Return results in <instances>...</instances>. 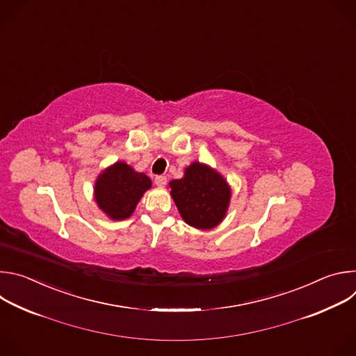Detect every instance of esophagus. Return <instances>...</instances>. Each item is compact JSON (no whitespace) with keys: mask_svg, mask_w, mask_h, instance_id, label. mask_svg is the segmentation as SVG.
<instances>
[{"mask_svg":"<svg viewBox=\"0 0 356 356\" xmlns=\"http://www.w3.org/2000/svg\"><path fill=\"white\" fill-rule=\"evenodd\" d=\"M155 183H156L158 187H163V186H166L168 179H166V176H156L155 177Z\"/></svg>","mask_w":356,"mask_h":356,"instance_id":"1","label":"esophagus"}]
</instances>
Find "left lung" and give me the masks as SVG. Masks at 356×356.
Segmentation results:
<instances>
[{
	"label": "left lung",
	"mask_w": 356,
	"mask_h": 356,
	"mask_svg": "<svg viewBox=\"0 0 356 356\" xmlns=\"http://www.w3.org/2000/svg\"><path fill=\"white\" fill-rule=\"evenodd\" d=\"M181 218L197 229H211L225 217L231 188L227 180L209 165L193 162L184 176L169 183Z\"/></svg>",
	"instance_id": "1"
}]
</instances>
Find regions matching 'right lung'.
Segmentation results:
<instances>
[{
	"label": "right lung",
	"instance_id": "1",
	"mask_svg": "<svg viewBox=\"0 0 356 356\" xmlns=\"http://www.w3.org/2000/svg\"><path fill=\"white\" fill-rule=\"evenodd\" d=\"M152 187L145 173L135 172L125 162H117L99 173L94 184V198L99 210L111 220L121 221L132 216L143 193Z\"/></svg>",
	"mask_w": 356,
	"mask_h": 356
}]
</instances>
